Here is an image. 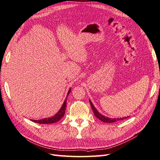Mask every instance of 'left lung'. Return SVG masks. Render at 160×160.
<instances>
[{"label": "left lung", "mask_w": 160, "mask_h": 160, "mask_svg": "<svg viewBox=\"0 0 160 160\" xmlns=\"http://www.w3.org/2000/svg\"><path fill=\"white\" fill-rule=\"evenodd\" d=\"M89 103H90V105L91 106V108L92 109H93V111L94 113V115H95L96 118H98L99 120L102 121V122H105V123H113V122H117V121H120V120H123L124 119H126L128 118V117L127 118H117V119H111V118H109L108 117H105L104 115H101L100 113H99L98 110H97L95 109V108L94 107V105H93V103H92L91 101L89 100Z\"/></svg>", "instance_id": "left-lung-1"}]
</instances>
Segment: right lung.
I'll list each match as a JSON object with an SVG mask.
<instances>
[{
    "instance_id": "right-lung-1",
    "label": "right lung",
    "mask_w": 160,
    "mask_h": 160,
    "mask_svg": "<svg viewBox=\"0 0 160 160\" xmlns=\"http://www.w3.org/2000/svg\"><path fill=\"white\" fill-rule=\"evenodd\" d=\"M70 92H71V89L68 91V94H67V96L66 98V99L65 100L64 103L62 104L61 108L59 109V111H58L57 113L55 115H54L52 118H45V119H40V120H32V122L40 123V124H48V123H55V122H58V121H59L65 115L66 105H67V97H68V95L70 93Z\"/></svg>"
}]
</instances>
